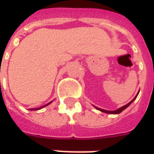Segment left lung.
Here are the masks:
<instances>
[{
  "label": "left lung",
  "mask_w": 154,
  "mask_h": 154,
  "mask_svg": "<svg viewBox=\"0 0 154 154\" xmlns=\"http://www.w3.org/2000/svg\"><path fill=\"white\" fill-rule=\"evenodd\" d=\"M139 92H140V90H139ZM139 92L137 93V94L135 95V97L130 102H129L128 104H126L125 106H122V107H120V108L117 109V110H115V111H107V110H104V109H101V108H99V107H97V106H94V108H96L97 110H99V111H100V112H106V113H108V114H119L120 113V112H122L125 109H126L129 106H130V104L132 103L134 100H135V99H136V97H137V95H138V94H139Z\"/></svg>",
  "instance_id": "8db88e82"
}]
</instances>
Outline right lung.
Wrapping results in <instances>:
<instances>
[{
	"label": "right lung",
	"instance_id": "1",
	"mask_svg": "<svg viewBox=\"0 0 154 154\" xmlns=\"http://www.w3.org/2000/svg\"><path fill=\"white\" fill-rule=\"evenodd\" d=\"M51 102H52V101H51ZM51 102L48 103L47 105H44V106H41V107H38V108H31V109H29V110H30V111H33V110H39V109L43 108V107H45V106H48L49 104H51Z\"/></svg>",
	"mask_w": 154,
	"mask_h": 154
}]
</instances>
